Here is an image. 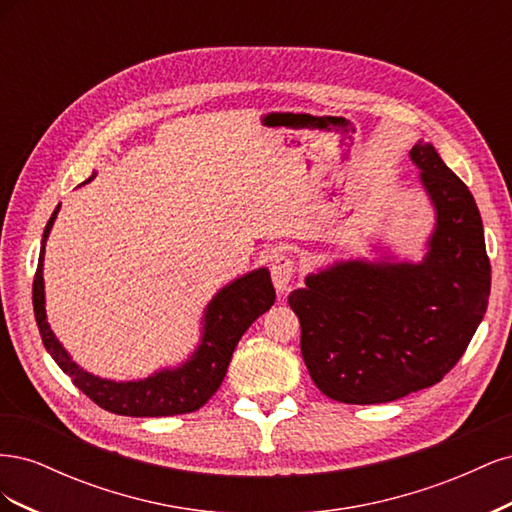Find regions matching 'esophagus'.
Here are the masks:
<instances>
[{
	"instance_id": "1",
	"label": "esophagus",
	"mask_w": 512,
	"mask_h": 512,
	"mask_svg": "<svg viewBox=\"0 0 512 512\" xmlns=\"http://www.w3.org/2000/svg\"><path fill=\"white\" fill-rule=\"evenodd\" d=\"M294 271H297V267H294V258L292 256L280 254V256L273 258V262H271V277H273V284H275L277 292L288 290V284L292 280Z\"/></svg>"
}]
</instances>
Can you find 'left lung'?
<instances>
[{
	"label": "left lung",
	"instance_id": "1",
	"mask_svg": "<svg viewBox=\"0 0 512 512\" xmlns=\"http://www.w3.org/2000/svg\"><path fill=\"white\" fill-rule=\"evenodd\" d=\"M410 158L436 209L423 262H337L288 297L309 376L342 404H386L438 384L487 312L491 265L474 196L429 143Z\"/></svg>",
	"mask_w": 512,
	"mask_h": 512
}]
</instances>
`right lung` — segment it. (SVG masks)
I'll use <instances>...</instances> for the list:
<instances>
[{
  "instance_id": "1",
  "label": "right lung",
  "mask_w": 512,
  "mask_h": 512,
  "mask_svg": "<svg viewBox=\"0 0 512 512\" xmlns=\"http://www.w3.org/2000/svg\"><path fill=\"white\" fill-rule=\"evenodd\" d=\"M59 207L53 211L49 224L42 235V250L38 258V269L34 275V314L40 329L44 348L64 369L94 404L121 416H175L188 414L203 408L220 389L226 376L228 363L232 359L241 335L250 329V324L271 309L275 303V288L271 273L267 269H256L239 280L228 284L215 294L205 312L203 342L198 350L177 369L158 371L156 376L134 382H113L91 376L76 365L68 352L55 339L44 312V243L57 218Z\"/></svg>"
}]
</instances>
